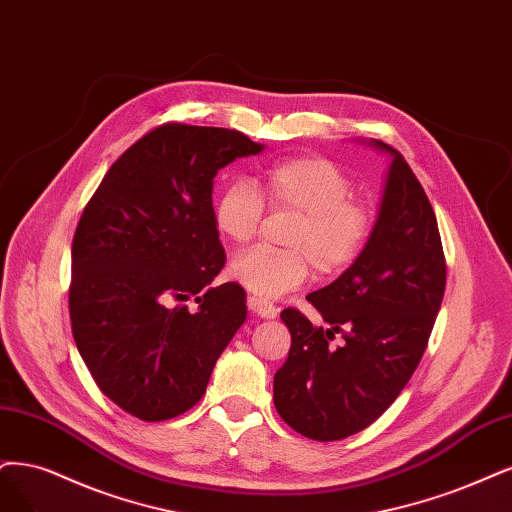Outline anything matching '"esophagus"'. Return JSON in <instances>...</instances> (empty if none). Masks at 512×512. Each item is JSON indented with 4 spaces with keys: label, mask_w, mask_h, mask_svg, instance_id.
Masks as SVG:
<instances>
[{
    "label": "esophagus",
    "mask_w": 512,
    "mask_h": 512,
    "mask_svg": "<svg viewBox=\"0 0 512 512\" xmlns=\"http://www.w3.org/2000/svg\"><path fill=\"white\" fill-rule=\"evenodd\" d=\"M246 306H249V310H251L253 314H257L259 318L272 320V318H276V314H278V308H276L274 304H270V301H263V299H259V297H249V299H246Z\"/></svg>",
    "instance_id": "obj_1"
}]
</instances>
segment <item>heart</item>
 Wrapping results in <instances>:
<instances>
[{"mask_svg": "<svg viewBox=\"0 0 512 512\" xmlns=\"http://www.w3.org/2000/svg\"><path fill=\"white\" fill-rule=\"evenodd\" d=\"M256 189L249 181L227 183L215 204L217 232L234 244L255 238L263 219V200L274 211H293L299 221L291 234V251L255 246L236 255L230 276L259 299H278L304 285L312 272L333 276L361 257L373 232V215L352 200V183L331 160L304 156L282 160L261 175Z\"/></svg>", "mask_w": 512, "mask_h": 512, "instance_id": "heart-1", "label": "heart"}]
</instances>
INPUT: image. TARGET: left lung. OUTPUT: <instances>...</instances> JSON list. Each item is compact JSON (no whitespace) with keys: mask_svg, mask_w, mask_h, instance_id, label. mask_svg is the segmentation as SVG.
Segmentation results:
<instances>
[{"mask_svg":"<svg viewBox=\"0 0 512 512\" xmlns=\"http://www.w3.org/2000/svg\"><path fill=\"white\" fill-rule=\"evenodd\" d=\"M358 143L390 158L371 238L344 274L306 297L329 329L293 308L280 314L291 350L274 375V405L314 441L361 432L394 403L422 361L445 293V255L424 187L394 147ZM335 332L345 339L337 349Z\"/></svg>","mask_w":512,"mask_h":512,"instance_id":"obj_1","label":"left lung"}]
</instances>
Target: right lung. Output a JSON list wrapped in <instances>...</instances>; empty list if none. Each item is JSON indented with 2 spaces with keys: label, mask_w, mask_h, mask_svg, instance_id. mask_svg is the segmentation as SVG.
I'll list each match as a JSON object with an SVG mask.
<instances>
[{
  "label": "right lung",
  "mask_w": 512,
  "mask_h": 512,
  "mask_svg": "<svg viewBox=\"0 0 512 512\" xmlns=\"http://www.w3.org/2000/svg\"><path fill=\"white\" fill-rule=\"evenodd\" d=\"M238 130L164 124L111 164L71 246L75 346L101 392L126 413L162 422L192 409L246 320V293L225 282L213 221L217 170L257 156ZM196 296L189 313L170 300Z\"/></svg>",
  "instance_id": "add662e5"
}]
</instances>
